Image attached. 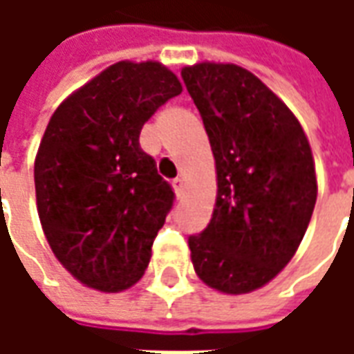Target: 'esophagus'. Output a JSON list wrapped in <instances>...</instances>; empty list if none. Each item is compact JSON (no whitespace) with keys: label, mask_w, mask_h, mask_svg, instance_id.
Returning <instances> with one entry per match:
<instances>
[{"label":"esophagus","mask_w":354,"mask_h":354,"mask_svg":"<svg viewBox=\"0 0 354 354\" xmlns=\"http://www.w3.org/2000/svg\"><path fill=\"white\" fill-rule=\"evenodd\" d=\"M172 185H174V192H176L178 195H182V193H184V185H185L184 178H176V180L172 182Z\"/></svg>","instance_id":"obj_1"}]
</instances>
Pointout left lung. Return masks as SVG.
I'll list each match as a JSON object with an SVG mask.
<instances>
[{"label": "left lung", "mask_w": 354, "mask_h": 354, "mask_svg": "<svg viewBox=\"0 0 354 354\" xmlns=\"http://www.w3.org/2000/svg\"><path fill=\"white\" fill-rule=\"evenodd\" d=\"M182 80L218 176L212 220L187 239L193 267L210 288L246 294L281 273L311 222V146L286 104L245 68L203 62L184 68Z\"/></svg>", "instance_id": "8db88e82"}]
</instances>
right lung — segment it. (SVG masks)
Returning a JSON list of instances; mask_svg holds the SVG:
<instances>
[{"mask_svg": "<svg viewBox=\"0 0 354 354\" xmlns=\"http://www.w3.org/2000/svg\"><path fill=\"white\" fill-rule=\"evenodd\" d=\"M182 93L159 62H117L50 117L34 167L37 214L58 261L100 292L142 279L174 192L140 131Z\"/></svg>", "mask_w": 354, "mask_h": 354, "instance_id": "1", "label": "right lung"}]
</instances>
